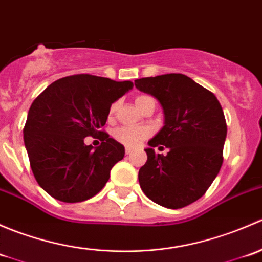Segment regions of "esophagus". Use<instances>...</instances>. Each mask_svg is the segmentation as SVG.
<instances>
[{"mask_svg": "<svg viewBox=\"0 0 262 262\" xmlns=\"http://www.w3.org/2000/svg\"><path fill=\"white\" fill-rule=\"evenodd\" d=\"M132 152H133V149H132V148H129V147L125 148V155H130Z\"/></svg>", "mask_w": 262, "mask_h": 262, "instance_id": "obj_1", "label": "esophagus"}]
</instances>
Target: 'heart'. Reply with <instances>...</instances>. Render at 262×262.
<instances>
[{"label": "heart", "instance_id": "b5f03b06", "mask_svg": "<svg viewBox=\"0 0 262 262\" xmlns=\"http://www.w3.org/2000/svg\"><path fill=\"white\" fill-rule=\"evenodd\" d=\"M148 96H138L136 99V105L141 107L142 102L147 100ZM116 110V104L110 106V114H113ZM152 130L148 126H119L114 130L113 136L119 143L124 144L126 147H137L150 136Z\"/></svg>", "mask_w": 262, "mask_h": 262}]
</instances>
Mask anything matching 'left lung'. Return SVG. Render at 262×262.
Listing matches in <instances>:
<instances>
[{
	"mask_svg": "<svg viewBox=\"0 0 262 262\" xmlns=\"http://www.w3.org/2000/svg\"><path fill=\"white\" fill-rule=\"evenodd\" d=\"M134 84L156 97L165 115L162 129L144 149L141 189L161 207H186L205 194L223 163L227 124L221 104L209 90L181 73L139 78ZM163 145L167 155L154 152Z\"/></svg>",
	"mask_w": 262,
	"mask_h": 262,
	"instance_id": "left-lung-1",
	"label": "left lung"
}]
</instances>
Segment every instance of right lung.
<instances>
[{
  "label": "right lung",
  "mask_w": 262,
  "mask_h": 262,
  "mask_svg": "<svg viewBox=\"0 0 262 262\" xmlns=\"http://www.w3.org/2000/svg\"><path fill=\"white\" fill-rule=\"evenodd\" d=\"M132 89L130 81L77 75L53 82L34 100L24 142L34 176L50 196L78 203L105 186L125 149L100 128L113 102ZM97 133L102 146H86L84 138Z\"/></svg>",
  "instance_id": "add662e5"
}]
</instances>
